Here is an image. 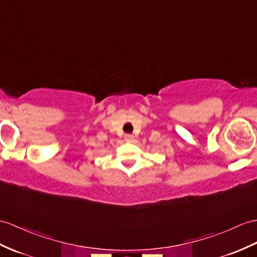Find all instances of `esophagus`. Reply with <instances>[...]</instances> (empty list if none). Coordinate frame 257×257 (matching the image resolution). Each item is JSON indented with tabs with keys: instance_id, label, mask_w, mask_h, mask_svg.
Instances as JSON below:
<instances>
[{
	"instance_id": "obj_1",
	"label": "esophagus",
	"mask_w": 257,
	"mask_h": 257,
	"mask_svg": "<svg viewBox=\"0 0 257 257\" xmlns=\"http://www.w3.org/2000/svg\"><path fill=\"white\" fill-rule=\"evenodd\" d=\"M133 139H134V136L132 134H125L124 135V140L126 142H131Z\"/></svg>"
}]
</instances>
